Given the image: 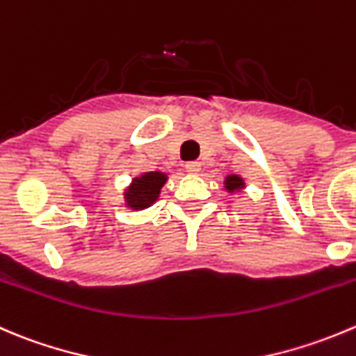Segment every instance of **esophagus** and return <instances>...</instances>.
<instances>
[{"label":"esophagus","mask_w":356,"mask_h":356,"mask_svg":"<svg viewBox=\"0 0 356 356\" xmlns=\"http://www.w3.org/2000/svg\"><path fill=\"white\" fill-rule=\"evenodd\" d=\"M200 170H202V163L200 161H188L186 163V172L188 174H198Z\"/></svg>","instance_id":"esophagus-1"}]
</instances>
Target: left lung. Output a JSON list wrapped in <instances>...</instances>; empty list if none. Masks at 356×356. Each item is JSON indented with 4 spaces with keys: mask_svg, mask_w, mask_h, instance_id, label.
<instances>
[{
    "mask_svg": "<svg viewBox=\"0 0 356 356\" xmlns=\"http://www.w3.org/2000/svg\"><path fill=\"white\" fill-rule=\"evenodd\" d=\"M224 188H226L229 193L240 191L241 188H245V182L243 179L238 177V175H227L226 181H224Z\"/></svg>",
    "mask_w": 356,
    "mask_h": 356,
    "instance_id": "8db88e82",
    "label": "left lung"
}]
</instances>
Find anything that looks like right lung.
<instances>
[{
    "instance_id": "right-lung-1",
    "label": "right lung",
    "mask_w": 356,
    "mask_h": 356,
    "mask_svg": "<svg viewBox=\"0 0 356 356\" xmlns=\"http://www.w3.org/2000/svg\"><path fill=\"white\" fill-rule=\"evenodd\" d=\"M165 182H167V174L161 172H146L140 177H136L125 191L127 205L134 210L147 209L158 200Z\"/></svg>"
}]
</instances>
